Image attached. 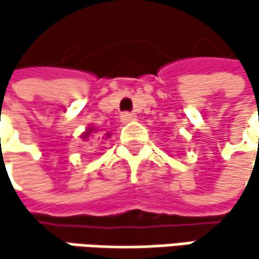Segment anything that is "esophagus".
<instances>
[{
  "mask_svg": "<svg viewBox=\"0 0 259 259\" xmlns=\"http://www.w3.org/2000/svg\"><path fill=\"white\" fill-rule=\"evenodd\" d=\"M136 120V115L132 114V112H123L121 114V123H130V121H135Z\"/></svg>",
  "mask_w": 259,
  "mask_h": 259,
  "instance_id": "esophagus-1",
  "label": "esophagus"
}]
</instances>
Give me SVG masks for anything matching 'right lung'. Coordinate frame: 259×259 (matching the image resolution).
<instances>
[{
	"label": "right lung",
	"mask_w": 259,
	"mask_h": 259,
	"mask_svg": "<svg viewBox=\"0 0 259 259\" xmlns=\"http://www.w3.org/2000/svg\"><path fill=\"white\" fill-rule=\"evenodd\" d=\"M96 132H97V130L94 129V127H88V129L80 135V138H82L83 141H90L91 138H94V133H96ZM106 138H109V133H106Z\"/></svg>",
	"instance_id": "1"
}]
</instances>
